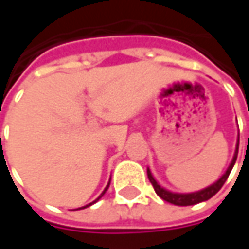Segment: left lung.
I'll list each match as a JSON object with an SVG mask.
<instances>
[{
	"label": "left lung",
	"mask_w": 249,
	"mask_h": 249,
	"mask_svg": "<svg viewBox=\"0 0 249 249\" xmlns=\"http://www.w3.org/2000/svg\"><path fill=\"white\" fill-rule=\"evenodd\" d=\"M238 142H240V137H238ZM237 155H238V144H237V148H235L234 158H233V160H231V163H230L229 169L226 170L225 175L220 177L216 183H213L212 186L206 187V188L201 190V191H198V193H191V194H175V193H170V191H167V190H165V188H162V187L159 186L158 183H157V180H155V178L152 177V175H151L149 169L147 170V173H148L149 181H151V184H152V187H154L155 193H157V194H158L163 201H167V202H170V204H175V205H178V206L196 205V204H199V202H202V201H206V199L212 198V196H215L216 193L223 187L225 181L227 180V177H229V175H230V172H231V169H233V166H234L235 160H237Z\"/></svg>",
	"instance_id": "obj_1"
}]
</instances>
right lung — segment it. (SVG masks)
Returning a JSON list of instances; mask_svg holds the SVG:
<instances>
[{
  "label": "right lung",
  "mask_w": 249,
  "mask_h": 249,
  "mask_svg": "<svg viewBox=\"0 0 249 249\" xmlns=\"http://www.w3.org/2000/svg\"><path fill=\"white\" fill-rule=\"evenodd\" d=\"M108 187H109V183H108V186H107V188H105V190H104V193H102V194H101L100 196H98V198H97V199H95V201H94V202H97V201H98V199H100L101 196H104V194H105V191H107V190H108ZM94 202H91V204H94ZM91 204H89V205H86V206H90ZM86 206H83V208H86Z\"/></svg>",
  "instance_id": "1"
}]
</instances>
